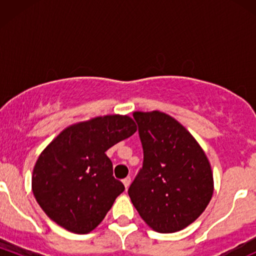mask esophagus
<instances>
[{
	"label": "esophagus",
	"instance_id": "34e87169",
	"mask_svg": "<svg viewBox=\"0 0 256 256\" xmlns=\"http://www.w3.org/2000/svg\"><path fill=\"white\" fill-rule=\"evenodd\" d=\"M122 183H124L125 188L128 189V188L130 186V184H131V177H126V178L122 179Z\"/></svg>",
	"mask_w": 256,
	"mask_h": 256
}]
</instances>
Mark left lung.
<instances>
[{"label":"left lung","instance_id":"obj_1","mask_svg":"<svg viewBox=\"0 0 256 256\" xmlns=\"http://www.w3.org/2000/svg\"><path fill=\"white\" fill-rule=\"evenodd\" d=\"M143 165L128 188L140 218L161 234L195 222L213 195V174L190 132L161 112H134Z\"/></svg>","mask_w":256,"mask_h":256}]
</instances>
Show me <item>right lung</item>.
Here are the masks:
<instances>
[{
  "label": "right lung",
  "mask_w": 256,
  "mask_h": 256,
  "mask_svg": "<svg viewBox=\"0 0 256 256\" xmlns=\"http://www.w3.org/2000/svg\"><path fill=\"white\" fill-rule=\"evenodd\" d=\"M136 132L128 116H106L64 128L38 158L32 192L44 213L74 234H89L125 190L106 152Z\"/></svg>",
  "instance_id": "1"
}]
</instances>
